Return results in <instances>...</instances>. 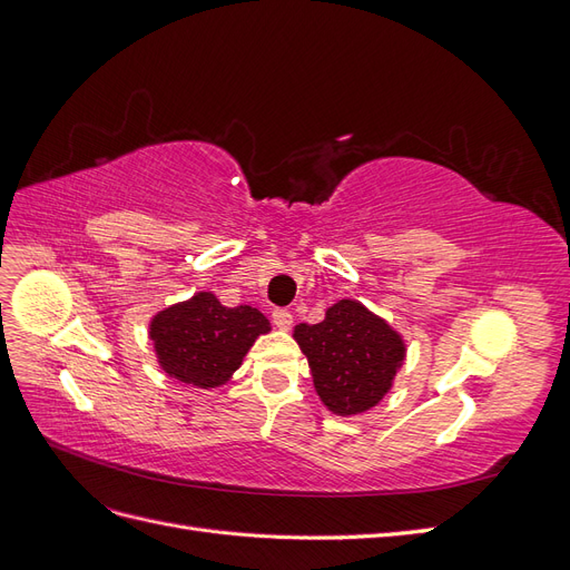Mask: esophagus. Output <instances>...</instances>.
<instances>
[{
  "instance_id": "34e87169",
  "label": "esophagus",
  "mask_w": 570,
  "mask_h": 570,
  "mask_svg": "<svg viewBox=\"0 0 570 570\" xmlns=\"http://www.w3.org/2000/svg\"><path fill=\"white\" fill-rule=\"evenodd\" d=\"M271 318H273V325L278 327V331H289L292 327V314L287 312V308H273V314H271Z\"/></svg>"
}]
</instances>
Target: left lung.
Wrapping results in <instances>:
<instances>
[{
  "label": "left lung",
  "mask_w": 570,
  "mask_h": 570,
  "mask_svg": "<svg viewBox=\"0 0 570 570\" xmlns=\"http://www.w3.org/2000/svg\"><path fill=\"white\" fill-rule=\"evenodd\" d=\"M295 340L321 402L337 416H356L390 392L406 347L392 325L354 299H340L316 325L299 323Z\"/></svg>",
  "instance_id": "left-lung-1"
}]
</instances>
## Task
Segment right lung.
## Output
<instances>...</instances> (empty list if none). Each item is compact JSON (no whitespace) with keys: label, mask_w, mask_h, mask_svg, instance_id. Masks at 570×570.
I'll return each instance as SVG.
<instances>
[{"label":"right lung","mask_w":570,"mask_h":570,"mask_svg":"<svg viewBox=\"0 0 570 570\" xmlns=\"http://www.w3.org/2000/svg\"><path fill=\"white\" fill-rule=\"evenodd\" d=\"M268 331L271 323L258 308H230L212 292H197L154 316L149 340L170 377L209 390L228 383L256 337Z\"/></svg>","instance_id":"obj_1"}]
</instances>
